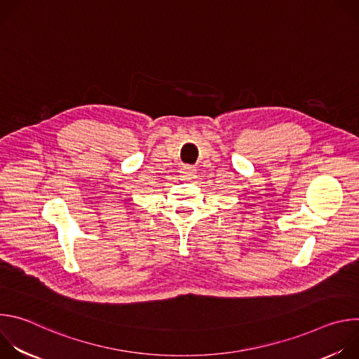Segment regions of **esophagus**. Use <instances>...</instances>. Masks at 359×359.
<instances>
[{
	"mask_svg": "<svg viewBox=\"0 0 359 359\" xmlns=\"http://www.w3.org/2000/svg\"><path fill=\"white\" fill-rule=\"evenodd\" d=\"M180 173H182V177H183L184 180H191V179H194V176H196V169H193L191 166H184V168L180 170Z\"/></svg>",
	"mask_w": 359,
	"mask_h": 359,
	"instance_id": "1",
	"label": "esophagus"
}]
</instances>
